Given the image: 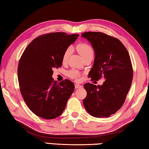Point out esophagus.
<instances>
[{"label": "esophagus", "mask_w": 149, "mask_h": 149, "mask_svg": "<svg viewBox=\"0 0 149 149\" xmlns=\"http://www.w3.org/2000/svg\"><path fill=\"white\" fill-rule=\"evenodd\" d=\"M82 86L79 84H75V89H79V88H81Z\"/></svg>", "instance_id": "obj_1"}]
</instances>
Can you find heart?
Instances as JSON below:
<instances>
[{
  "instance_id": "obj_1",
  "label": "heart",
  "mask_w": 149,
  "mask_h": 149,
  "mask_svg": "<svg viewBox=\"0 0 149 149\" xmlns=\"http://www.w3.org/2000/svg\"><path fill=\"white\" fill-rule=\"evenodd\" d=\"M77 50L78 52H79L81 56L83 57V58H85V56H88V55L90 54H93L94 53V51H93V49L91 46H90L87 43H85V42H81V43H79L77 45ZM72 53V49L70 47H68V49H65V50L62 56V61L63 62H66L68 60L69 57L70 56ZM68 76L70 77L72 79H77L79 76V73L77 72V70H72L68 73Z\"/></svg>"
}]
</instances>
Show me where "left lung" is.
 <instances>
[{
  "instance_id": "obj_1",
  "label": "left lung",
  "mask_w": 149,
  "mask_h": 149,
  "mask_svg": "<svg viewBox=\"0 0 149 149\" xmlns=\"http://www.w3.org/2000/svg\"><path fill=\"white\" fill-rule=\"evenodd\" d=\"M95 51L94 64L89 73L91 79H105L101 85H84L85 109L95 118H107L122 107L130 89L133 68L127 49L120 41L101 32L81 35Z\"/></svg>"
}]
</instances>
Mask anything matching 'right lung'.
I'll list each match as a JSON object with an SVG mask.
<instances>
[{"mask_svg":"<svg viewBox=\"0 0 149 149\" xmlns=\"http://www.w3.org/2000/svg\"><path fill=\"white\" fill-rule=\"evenodd\" d=\"M78 34L50 33L39 36L25 49L17 67V78L22 97L33 113L46 120L62 114L75 85L69 79L58 84L52 75L62 65L65 49L75 41Z\"/></svg>","mask_w":149,"mask_h":149,"instance_id":"add662e5","label":"right lung"}]
</instances>
